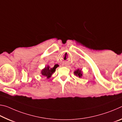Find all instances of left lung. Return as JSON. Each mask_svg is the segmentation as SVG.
<instances>
[{"instance_id":"8db88e82","label":"left lung","mask_w":122,"mask_h":122,"mask_svg":"<svg viewBox=\"0 0 122 122\" xmlns=\"http://www.w3.org/2000/svg\"><path fill=\"white\" fill-rule=\"evenodd\" d=\"M74 74H75L76 76H78L80 78H81L82 76H83V72H82L81 69H78L74 72Z\"/></svg>"}]
</instances>
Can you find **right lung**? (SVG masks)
I'll return each instance as SVG.
<instances>
[{"label":"right lung","instance_id":"add662e5","mask_svg":"<svg viewBox=\"0 0 122 122\" xmlns=\"http://www.w3.org/2000/svg\"><path fill=\"white\" fill-rule=\"evenodd\" d=\"M57 67H58V65H55L53 68H51L50 66L48 65L45 66L44 68L41 70V75L46 77L47 78H49L51 77L52 74L55 71V70Z\"/></svg>","mask_w":122,"mask_h":122}]
</instances>
